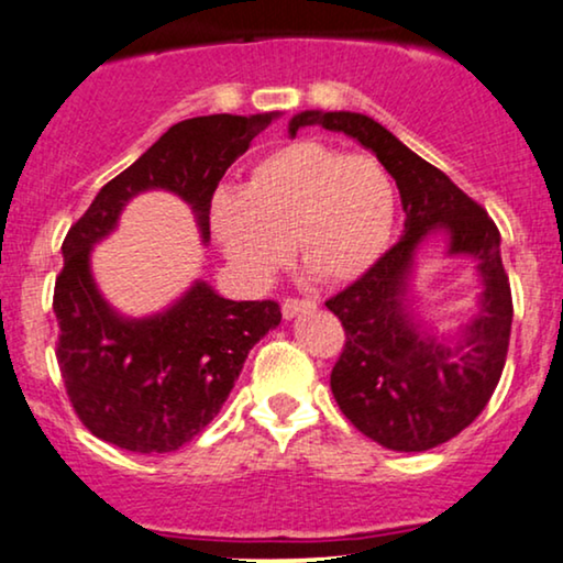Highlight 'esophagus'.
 <instances>
[{"label":"esophagus","instance_id":"34e87169","mask_svg":"<svg viewBox=\"0 0 563 563\" xmlns=\"http://www.w3.org/2000/svg\"><path fill=\"white\" fill-rule=\"evenodd\" d=\"M318 308V302L312 297H287L282 302V312H284V318H295V316H299V312H310V310H316Z\"/></svg>","mask_w":563,"mask_h":563}]
</instances>
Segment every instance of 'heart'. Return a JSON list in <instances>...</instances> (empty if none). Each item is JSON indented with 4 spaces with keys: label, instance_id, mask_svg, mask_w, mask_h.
Instances as JSON below:
<instances>
[{
    "label": "heart",
    "instance_id": "1",
    "mask_svg": "<svg viewBox=\"0 0 563 563\" xmlns=\"http://www.w3.org/2000/svg\"><path fill=\"white\" fill-rule=\"evenodd\" d=\"M396 211V184L375 155L302 139L255 159L243 191L211 196L209 224L253 282L279 272L291 245L312 279L344 284L377 264Z\"/></svg>",
    "mask_w": 563,
    "mask_h": 563
}]
</instances>
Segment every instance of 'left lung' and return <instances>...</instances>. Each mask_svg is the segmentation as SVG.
<instances>
[{
  "label": "left lung",
  "instance_id": "obj_1",
  "mask_svg": "<svg viewBox=\"0 0 563 563\" xmlns=\"http://www.w3.org/2000/svg\"><path fill=\"white\" fill-rule=\"evenodd\" d=\"M316 123L344 131L375 152L396 178L406 211L404 238L369 272L325 299L346 333L331 372L333 398L346 419L383 448L432 450L476 421L505 369L515 308L499 230L478 201L377 121L346 111H305L291 119L289 131ZM434 227L448 229L451 252L473 254L485 276L482 312L457 350L421 340L402 310L412 251Z\"/></svg>",
  "mask_w": 563,
  "mask_h": 563
}]
</instances>
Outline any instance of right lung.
<instances>
[{"instance_id": "right-lung-1", "label": "right lung", "mask_w": 563, "mask_h": 563, "mask_svg": "<svg viewBox=\"0 0 563 563\" xmlns=\"http://www.w3.org/2000/svg\"><path fill=\"white\" fill-rule=\"evenodd\" d=\"M272 119L217 113L175 123L100 188L64 238L54 287L56 362L77 419L98 440L144 455L184 448L219 413L255 341L279 325L274 299L235 302L203 282L163 316L123 320L98 295L87 264L123 203L147 188L191 203L207 238L219 180Z\"/></svg>"}]
</instances>
